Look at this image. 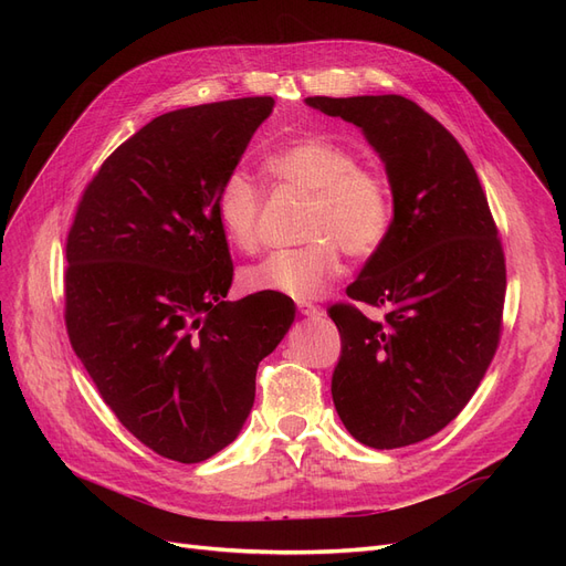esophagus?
Wrapping results in <instances>:
<instances>
[{
    "label": "esophagus",
    "instance_id": "obj_1",
    "mask_svg": "<svg viewBox=\"0 0 566 566\" xmlns=\"http://www.w3.org/2000/svg\"><path fill=\"white\" fill-rule=\"evenodd\" d=\"M297 310H300V314H304V316H312V318L323 316V310H321V306L310 304V302H300V304H297Z\"/></svg>",
    "mask_w": 566,
    "mask_h": 566
}]
</instances>
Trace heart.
<instances>
[{
	"mask_svg": "<svg viewBox=\"0 0 566 566\" xmlns=\"http://www.w3.org/2000/svg\"><path fill=\"white\" fill-rule=\"evenodd\" d=\"M266 169L281 184L312 196L304 219L310 243L279 250L245 271L252 290L314 300L342 273V250L356 260L378 252L391 229L394 198L378 169L358 165L356 153L325 136H304L276 148ZM262 188L245 172L224 177L217 217L229 241L243 252L262 245Z\"/></svg>",
	"mask_w": 566,
	"mask_h": 566,
	"instance_id": "obj_1",
	"label": "heart"
}]
</instances>
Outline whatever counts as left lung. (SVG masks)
<instances>
[{
	"label": "left lung",
	"instance_id": "1",
	"mask_svg": "<svg viewBox=\"0 0 566 566\" xmlns=\"http://www.w3.org/2000/svg\"><path fill=\"white\" fill-rule=\"evenodd\" d=\"M312 108L366 134L385 163L394 219L347 297L385 306L380 321L337 302L342 354L333 401L349 434L401 449L443 430L472 399L499 349L505 254L468 153L416 101L310 96Z\"/></svg>",
	"mask_w": 566,
	"mask_h": 566
}]
</instances>
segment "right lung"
<instances>
[{"mask_svg":"<svg viewBox=\"0 0 566 566\" xmlns=\"http://www.w3.org/2000/svg\"><path fill=\"white\" fill-rule=\"evenodd\" d=\"M271 111L248 96L150 119L101 165L67 233L71 345L117 420L177 462L238 437L256 366L295 321L287 295L224 300L217 193Z\"/></svg>","mask_w":566,"mask_h":566,"instance_id":"add662e5","label":"right lung"}]
</instances>
